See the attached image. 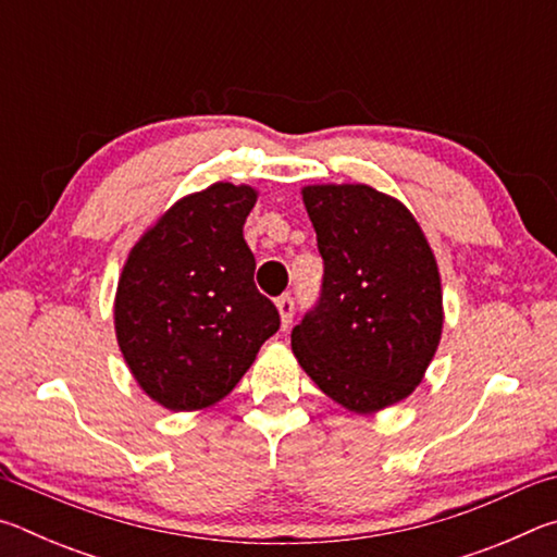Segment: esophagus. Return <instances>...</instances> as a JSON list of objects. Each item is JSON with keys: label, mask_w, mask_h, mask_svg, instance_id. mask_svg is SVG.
Segmentation results:
<instances>
[{"label": "esophagus", "mask_w": 557, "mask_h": 557, "mask_svg": "<svg viewBox=\"0 0 557 557\" xmlns=\"http://www.w3.org/2000/svg\"><path fill=\"white\" fill-rule=\"evenodd\" d=\"M277 312H280V319H282V326H289L292 324V317H295V299H292L289 295H282L277 297Z\"/></svg>", "instance_id": "1"}]
</instances>
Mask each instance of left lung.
<instances>
[{
	"instance_id": "left-lung-1",
	"label": "left lung",
	"mask_w": 557,
	"mask_h": 557,
	"mask_svg": "<svg viewBox=\"0 0 557 557\" xmlns=\"http://www.w3.org/2000/svg\"><path fill=\"white\" fill-rule=\"evenodd\" d=\"M324 260L322 297L292 329L319 391L358 414L408 398L442 336V282L420 223L366 184L301 188Z\"/></svg>"
}]
</instances>
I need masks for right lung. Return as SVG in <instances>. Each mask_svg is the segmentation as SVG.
Segmentation results:
<instances>
[{"label":"right lung","mask_w":557,"mask_h":557,"mask_svg":"<svg viewBox=\"0 0 557 557\" xmlns=\"http://www.w3.org/2000/svg\"><path fill=\"white\" fill-rule=\"evenodd\" d=\"M256 201V188L228 182L188 194L145 231L122 268L120 351L139 388L169 410L223 400L280 329L243 238Z\"/></svg>","instance_id":"1"}]
</instances>
